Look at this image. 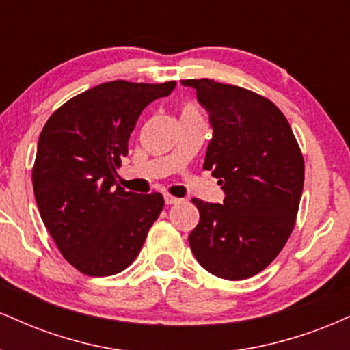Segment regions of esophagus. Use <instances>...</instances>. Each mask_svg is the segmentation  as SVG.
Here are the masks:
<instances>
[{
    "label": "esophagus",
    "instance_id": "esophagus-1",
    "mask_svg": "<svg viewBox=\"0 0 350 350\" xmlns=\"http://www.w3.org/2000/svg\"><path fill=\"white\" fill-rule=\"evenodd\" d=\"M164 200H166L167 206H171V204H178V202H180L179 198H174V196H171V194L164 196Z\"/></svg>",
    "mask_w": 350,
    "mask_h": 350
}]
</instances>
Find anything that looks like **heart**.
<instances>
[{
  "label": "heart",
  "instance_id": "obj_1",
  "mask_svg": "<svg viewBox=\"0 0 350 350\" xmlns=\"http://www.w3.org/2000/svg\"><path fill=\"white\" fill-rule=\"evenodd\" d=\"M186 116H202V115H200L198 107L187 103V105H184V108H183V118H186Z\"/></svg>",
  "mask_w": 350,
  "mask_h": 350
}]
</instances>
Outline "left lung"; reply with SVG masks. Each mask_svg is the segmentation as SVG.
Returning a JSON list of instances; mask_svg holds the SVG:
<instances>
[{
    "mask_svg": "<svg viewBox=\"0 0 350 350\" xmlns=\"http://www.w3.org/2000/svg\"><path fill=\"white\" fill-rule=\"evenodd\" d=\"M196 88L214 136L204 170L226 192L224 204L192 199L199 224L189 235L198 262L224 280L263 271L290 239L304 184V159L286 116L271 100L211 79Z\"/></svg>",
    "mask_w": 350,
    "mask_h": 350,
    "instance_id": "8db88e82",
    "label": "left lung"
}]
</instances>
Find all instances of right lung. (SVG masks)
I'll list each match as a JSON object with an SVG mask.
<instances>
[{
  "mask_svg": "<svg viewBox=\"0 0 350 350\" xmlns=\"http://www.w3.org/2000/svg\"><path fill=\"white\" fill-rule=\"evenodd\" d=\"M176 82L100 83L59 107L44 124L33 167L39 214L75 270L110 276L130 267L164 207L159 192L116 184L138 116Z\"/></svg>",
  "mask_w": 350,
  "mask_h": 350,
  "instance_id": "1",
  "label": "right lung"
}]
</instances>
